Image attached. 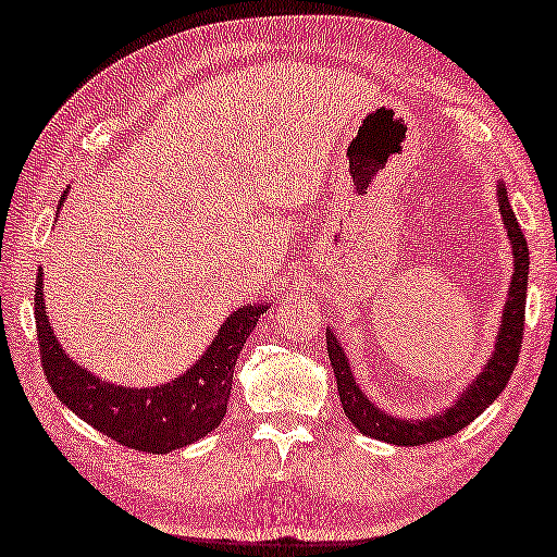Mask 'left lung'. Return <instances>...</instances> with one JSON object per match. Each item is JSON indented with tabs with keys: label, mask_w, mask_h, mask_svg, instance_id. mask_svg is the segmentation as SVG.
Instances as JSON below:
<instances>
[{
	"label": "left lung",
	"mask_w": 557,
	"mask_h": 557,
	"mask_svg": "<svg viewBox=\"0 0 557 557\" xmlns=\"http://www.w3.org/2000/svg\"><path fill=\"white\" fill-rule=\"evenodd\" d=\"M495 199H498V209L503 216V226L508 231V242L512 251V276L508 286V298L503 306V315L498 323V336L493 341V354L483 363L481 373L473 381L463 386L458 398L453 400L448 408L438 410V413L423 416V418H398L375 406L371 398L366 396L363 388L358 386L354 368L341 344L336 331L331 326L326 329V346L329 358L336 373L341 406L348 421L354 423L363 435H371L375 441L393 443V446H423V443H433L448 435H456L460 428L473 423L483 410L500 396L503 388L508 386L512 368L518 363L520 356V341H523V321H525V296H528V242L523 231L518 226L516 213L508 201L506 184H495Z\"/></svg>",
	"instance_id": "1"
}]
</instances>
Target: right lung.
I'll use <instances>...</instances> for the list:
<instances>
[{
	"label": "right lung",
	"instance_id": "1",
	"mask_svg": "<svg viewBox=\"0 0 557 557\" xmlns=\"http://www.w3.org/2000/svg\"><path fill=\"white\" fill-rule=\"evenodd\" d=\"M64 199L59 201V209ZM269 306V301H261L231 311L207 350L176 379L149 388L116 386L76 363L59 344L47 315L39 269L34 319L41 368L54 396L99 433L134 450L171 453L207 438L224 421L236 358Z\"/></svg>",
	"mask_w": 557,
	"mask_h": 557
}]
</instances>
